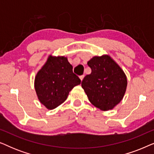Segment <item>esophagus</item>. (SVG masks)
I'll return each instance as SVG.
<instances>
[{
    "mask_svg": "<svg viewBox=\"0 0 154 154\" xmlns=\"http://www.w3.org/2000/svg\"><path fill=\"white\" fill-rule=\"evenodd\" d=\"M79 78H80V79H81V81H83V78H84V75H81V76H80Z\"/></svg>",
    "mask_w": 154,
    "mask_h": 154,
    "instance_id": "obj_1",
    "label": "esophagus"
}]
</instances>
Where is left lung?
Returning <instances> with one entry per match:
<instances>
[{
  "label": "left lung",
  "instance_id": "8db88e82",
  "mask_svg": "<svg viewBox=\"0 0 154 154\" xmlns=\"http://www.w3.org/2000/svg\"><path fill=\"white\" fill-rule=\"evenodd\" d=\"M91 69L81 83L89 101L102 111L114 108L125 93L127 77L119 64L109 55L94 56L88 62Z\"/></svg>",
  "mask_w": 154,
  "mask_h": 154
}]
</instances>
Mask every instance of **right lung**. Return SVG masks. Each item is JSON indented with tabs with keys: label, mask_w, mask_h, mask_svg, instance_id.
Returning a JSON list of instances; mask_svg holds the SVG:
<instances>
[{
	"label": "right lung",
	"mask_w": 154,
	"mask_h": 154,
	"mask_svg": "<svg viewBox=\"0 0 154 154\" xmlns=\"http://www.w3.org/2000/svg\"><path fill=\"white\" fill-rule=\"evenodd\" d=\"M81 84L73 66L64 56L48 57L35 77L34 88L40 102L50 110L66 100L69 92Z\"/></svg>",
	"instance_id": "right-lung-1"
}]
</instances>
